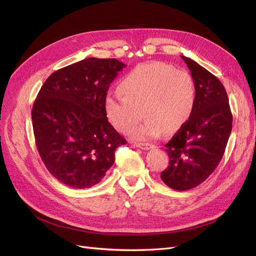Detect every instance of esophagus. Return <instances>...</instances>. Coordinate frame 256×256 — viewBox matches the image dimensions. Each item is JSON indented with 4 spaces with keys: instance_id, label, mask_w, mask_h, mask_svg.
I'll return each mask as SVG.
<instances>
[{
    "instance_id": "esophagus-1",
    "label": "esophagus",
    "mask_w": 256,
    "mask_h": 256,
    "mask_svg": "<svg viewBox=\"0 0 256 256\" xmlns=\"http://www.w3.org/2000/svg\"><path fill=\"white\" fill-rule=\"evenodd\" d=\"M134 146L138 147V148L144 150H148L154 148V145H152V144H148V143H134Z\"/></svg>"
}]
</instances>
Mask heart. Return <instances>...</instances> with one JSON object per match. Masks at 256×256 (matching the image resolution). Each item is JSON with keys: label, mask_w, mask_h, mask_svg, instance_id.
<instances>
[{"label": "heart", "mask_w": 256, "mask_h": 256, "mask_svg": "<svg viewBox=\"0 0 256 256\" xmlns=\"http://www.w3.org/2000/svg\"><path fill=\"white\" fill-rule=\"evenodd\" d=\"M118 90L122 97H106V115L116 129L127 132L144 114L142 125L129 131L136 140H150L182 128L190 118L196 97L192 76L164 62L136 66L122 79Z\"/></svg>", "instance_id": "heart-1"}]
</instances>
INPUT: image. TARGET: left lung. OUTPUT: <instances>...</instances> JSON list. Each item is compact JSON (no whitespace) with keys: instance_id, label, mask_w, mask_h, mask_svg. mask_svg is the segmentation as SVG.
Here are the masks:
<instances>
[{"instance_id":"left-lung-1","label":"left lung","mask_w":256,"mask_h":256,"mask_svg":"<svg viewBox=\"0 0 256 256\" xmlns=\"http://www.w3.org/2000/svg\"><path fill=\"white\" fill-rule=\"evenodd\" d=\"M196 83L194 109L188 122L166 144L168 166L160 177L170 188L184 191L202 184L221 161L232 131L226 90L220 80L182 56Z\"/></svg>"}]
</instances>
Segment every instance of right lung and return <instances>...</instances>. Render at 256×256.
Segmentation results:
<instances>
[{
    "label": "right lung",
    "mask_w": 256,
    "mask_h": 256,
    "mask_svg": "<svg viewBox=\"0 0 256 256\" xmlns=\"http://www.w3.org/2000/svg\"><path fill=\"white\" fill-rule=\"evenodd\" d=\"M126 65L88 58L54 72L32 109L35 143L48 171L74 189L90 188L114 164L126 140L104 112L111 82Z\"/></svg>",
    "instance_id": "right-lung-1"
}]
</instances>
